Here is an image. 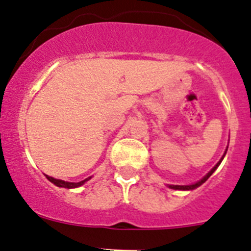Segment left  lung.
<instances>
[{"mask_svg": "<svg viewBox=\"0 0 251 251\" xmlns=\"http://www.w3.org/2000/svg\"><path fill=\"white\" fill-rule=\"evenodd\" d=\"M226 151H227V149H226ZM226 151H225V153H226ZM225 153H224V155H223V157H221V159H220V161H219L218 164H216L215 166H214V168L211 169V170H210L209 173H207L206 175H205L201 180H200V181L195 182V184H193V185H169V187H170V189H174V190H194V189H196V187H199V186H200V185L204 184V182L206 181L207 179H209L210 176L213 175L214 171H215L216 169H218V166H219V165H220V162L223 161V159H224Z\"/></svg>", "mask_w": 251, "mask_h": 251, "instance_id": "obj_1", "label": "left lung"}]
</instances>
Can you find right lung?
<instances>
[{
    "mask_svg": "<svg viewBox=\"0 0 251 251\" xmlns=\"http://www.w3.org/2000/svg\"><path fill=\"white\" fill-rule=\"evenodd\" d=\"M47 180H50V181L52 182V184H55L56 186L58 187H66V189H74V187H78L81 186V185H83L86 181H89L90 179H91V176L90 177H87V179L82 180V181H78V182H69V181H64V180H58V179H55V177H51V176L46 175Z\"/></svg>",
    "mask_w": 251,
    "mask_h": 251,
    "instance_id": "right-lung-1",
    "label": "right lung"
}]
</instances>
